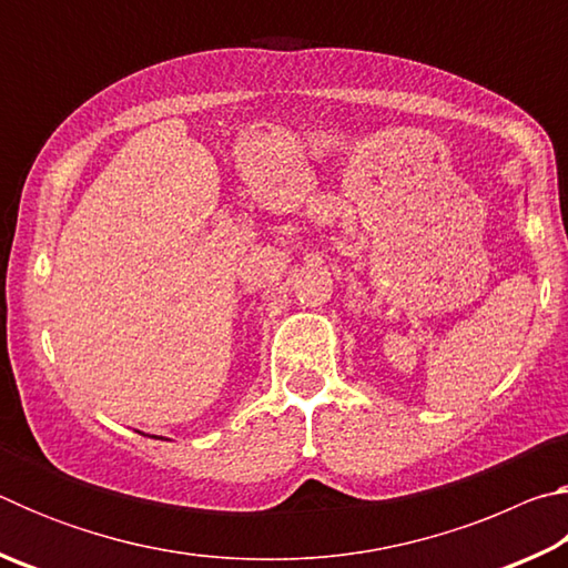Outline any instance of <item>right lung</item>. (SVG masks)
Instances as JSON below:
<instances>
[{"label":"right lung","instance_id":"right-lung-1","mask_svg":"<svg viewBox=\"0 0 568 568\" xmlns=\"http://www.w3.org/2000/svg\"><path fill=\"white\" fill-rule=\"evenodd\" d=\"M155 438H160V436H155Z\"/></svg>","mask_w":568,"mask_h":568}]
</instances>
